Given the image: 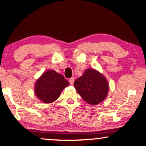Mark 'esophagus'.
<instances>
[{"label":"esophagus","instance_id":"esophagus-1","mask_svg":"<svg viewBox=\"0 0 146 146\" xmlns=\"http://www.w3.org/2000/svg\"><path fill=\"white\" fill-rule=\"evenodd\" d=\"M74 81V78H70L69 79V83H70V85H73Z\"/></svg>","mask_w":146,"mask_h":146}]
</instances>
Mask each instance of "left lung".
<instances>
[{"label":"left lung","mask_w":146,"mask_h":146,"mask_svg":"<svg viewBox=\"0 0 146 146\" xmlns=\"http://www.w3.org/2000/svg\"><path fill=\"white\" fill-rule=\"evenodd\" d=\"M79 95L87 103L96 105L103 101L109 92V85L102 74L94 69L85 70L74 83Z\"/></svg>","instance_id":"obj_1"}]
</instances>
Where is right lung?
Segmentation results:
<instances>
[{
    "instance_id": "1",
    "label": "right lung",
    "mask_w": 146,
    "mask_h": 146,
    "mask_svg": "<svg viewBox=\"0 0 146 146\" xmlns=\"http://www.w3.org/2000/svg\"><path fill=\"white\" fill-rule=\"evenodd\" d=\"M68 85V81L62 75L54 70H48L37 80L35 93L43 102L50 103L59 97L63 89Z\"/></svg>"
}]
</instances>
